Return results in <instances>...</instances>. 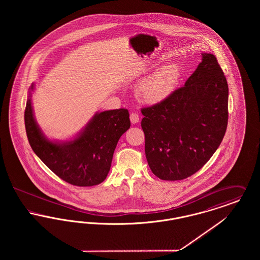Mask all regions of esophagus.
I'll list each match as a JSON object with an SVG mask.
<instances>
[{
	"label": "esophagus",
	"mask_w": 260,
	"mask_h": 260,
	"mask_svg": "<svg viewBox=\"0 0 260 260\" xmlns=\"http://www.w3.org/2000/svg\"><path fill=\"white\" fill-rule=\"evenodd\" d=\"M129 119H131L132 124H137L139 122V116L136 113H132L129 116Z\"/></svg>",
	"instance_id": "1"
}]
</instances>
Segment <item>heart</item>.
I'll list each match as a JSON object with an SVG mask.
<instances>
[{
    "label": "heart",
    "instance_id": "heart-1",
    "mask_svg": "<svg viewBox=\"0 0 260 260\" xmlns=\"http://www.w3.org/2000/svg\"><path fill=\"white\" fill-rule=\"evenodd\" d=\"M180 79V65L175 61L166 62L138 84L136 96L147 104H160L173 95Z\"/></svg>",
    "mask_w": 260,
    "mask_h": 260
}]
</instances>
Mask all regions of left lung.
<instances>
[{
  "mask_svg": "<svg viewBox=\"0 0 260 260\" xmlns=\"http://www.w3.org/2000/svg\"><path fill=\"white\" fill-rule=\"evenodd\" d=\"M141 113L152 173L172 181L197 173L219 147L227 127L228 85L216 57L202 53L184 87Z\"/></svg>",
  "mask_w": 260,
  "mask_h": 260,
  "instance_id": "1",
  "label": "left lung"
}]
</instances>
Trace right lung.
Wrapping results in <instances>:
<instances>
[{
    "mask_svg": "<svg viewBox=\"0 0 260 260\" xmlns=\"http://www.w3.org/2000/svg\"><path fill=\"white\" fill-rule=\"evenodd\" d=\"M29 88L24 121L31 148L38 157L64 181L76 186L99 185L111 168L112 159L120 137L129 128L126 109L96 112L85 127L65 141L45 136L35 119L32 91Z\"/></svg>",
    "mask_w": 260,
    "mask_h": 260,
    "instance_id": "add662e5",
    "label": "right lung"
}]
</instances>
